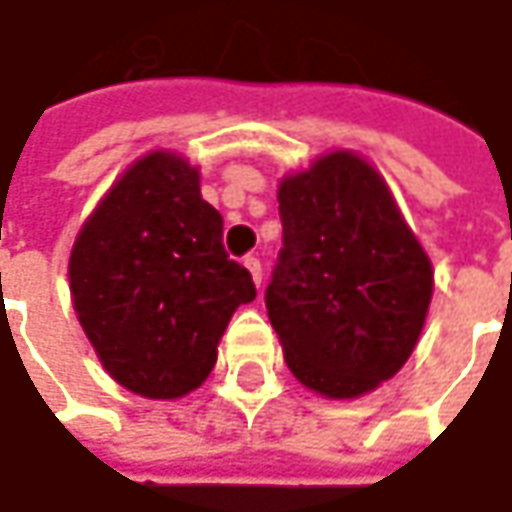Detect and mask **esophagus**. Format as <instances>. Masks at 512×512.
Masks as SVG:
<instances>
[{
  "label": "esophagus",
  "mask_w": 512,
  "mask_h": 512,
  "mask_svg": "<svg viewBox=\"0 0 512 512\" xmlns=\"http://www.w3.org/2000/svg\"><path fill=\"white\" fill-rule=\"evenodd\" d=\"M244 268L250 271L253 283H256V286H262V262H259L256 256H244Z\"/></svg>",
  "instance_id": "esophagus-1"
}]
</instances>
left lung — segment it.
<instances>
[{
  "instance_id": "8db88e82",
  "label": "left lung",
  "mask_w": 512,
  "mask_h": 512,
  "mask_svg": "<svg viewBox=\"0 0 512 512\" xmlns=\"http://www.w3.org/2000/svg\"><path fill=\"white\" fill-rule=\"evenodd\" d=\"M283 247L265 288L291 374L356 398L410 359L433 271L386 182L351 153H330L280 185Z\"/></svg>"
}]
</instances>
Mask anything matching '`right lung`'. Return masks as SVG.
<instances>
[{"label": "right lung", "mask_w": 512, "mask_h": 512, "mask_svg": "<svg viewBox=\"0 0 512 512\" xmlns=\"http://www.w3.org/2000/svg\"><path fill=\"white\" fill-rule=\"evenodd\" d=\"M70 291L105 371L144 398L197 389L232 312L256 297L197 167L173 153L135 161L96 206L73 244Z\"/></svg>", "instance_id": "obj_1"}]
</instances>
